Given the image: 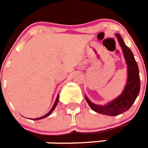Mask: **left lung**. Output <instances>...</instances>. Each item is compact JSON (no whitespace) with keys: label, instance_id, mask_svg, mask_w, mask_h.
<instances>
[{"label":"left lung","instance_id":"1","mask_svg":"<svg viewBox=\"0 0 148 148\" xmlns=\"http://www.w3.org/2000/svg\"><path fill=\"white\" fill-rule=\"evenodd\" d=\"M121 47L124 53L127 64L128 78L125 90L118 98L110 102L108 105L99 106L92 104L85 96V99L90 108L96 113L107 116H117L123 113L130 108L136 99L140 90V78L137 63L133 53L129 47L125 45L122 38L119 34H116Z\"/></svg>","mask_w":148,"mask_h":148}]
</instances>
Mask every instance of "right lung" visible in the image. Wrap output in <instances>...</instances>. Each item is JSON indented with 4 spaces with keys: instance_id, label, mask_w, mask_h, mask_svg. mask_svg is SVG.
<instances>
[{
    "instance_id": "1",
    "label": "right lung",
    "mask_w": 148,
    "mask_h": 148,
    "mask_svg": "<svg viewBox=\"0 0 148 148\" xmlns=\"http://www.w3.org/2000/svg\"><path fill=\"white\" fill-rule=\"evenodd\" d=\"M58 99H59V97H58V96H57V98H56V102L54 103V105L53 106V108H52V109L50 110V111H49V113H47V114H46L45 116H42V117H40V118H38V119H35V120H38V119H44V118H45V117H47V116H49V115L51 114V113H52V112H53V110H54V109L55 108H56V105H57V104H58Z\"/></svg>"
}]
</instances>
